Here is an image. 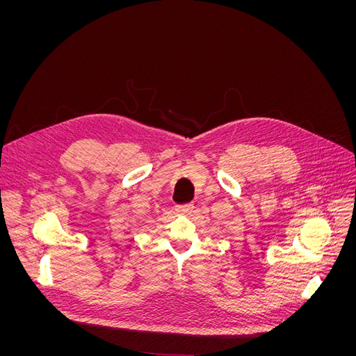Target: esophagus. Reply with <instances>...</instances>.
Segmentation results:
<instances>
[{
  "label": "esophagus",
  "instance_id": "esophagus-1",
  "mask_svg": "<svg viewBox=\"0 0 356 356\" xmlns=\"http://www.w3.org/2000/svg\"><path fill=\"white\" fill-rule=\"evenodd\" d=\"M195 207L192 203H188V204H180V207H176V212L180 213V215H191L193 212Z\"/></svg>",
  "mask_w": 356,
  "mask_h": 356
}]
</instances>
